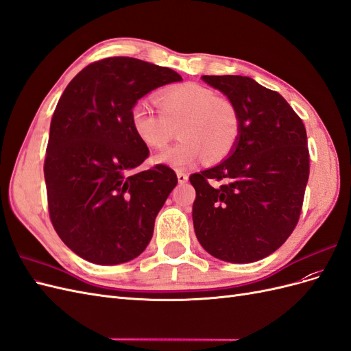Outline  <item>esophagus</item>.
Instances as JSON below:
<instances>
[{
  "mask_svg": "<svg viewBox=\"0 0 351 351\" xmlns=\"http://www.w3.org/2000/svg\"><path fill=\"white\" fill-rule=\"evenodd\" d=\"M177 180H178V183H186L187 180H189V176L186 174V173H183V171H177Z\"/></svg>",
  "mask_w": 351,
  "mask_h": 351,
  "instance_id": "obj_1",
  "label": "esophagus"
}]
</instances>
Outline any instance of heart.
<instances>
[{
	"instance_id": "b5f03b06",
	"label": "heart",
	"mask_w": 351,
	"mask_h": 351,
	"mask_svg": "<svg viewBox=\"0 0 351 351\" xmlns=\"http://www.w3.org/2000/svg\"><path fill=\"white\" fill-rule=\"evenodd\" d=\"M159 113L149 104L139 101L130 111L132 129L145 146L161 151L177 133V145L156 156L158 162L174 168L195 164L206 155L210 162L221 161L240 137V115L226 98L197 83H183L158 95Z\"/></svg>"
}]
</instances>
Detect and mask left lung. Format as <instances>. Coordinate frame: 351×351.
<instances>
[{
  "label": "left lung",
  "mask_w": 351,
  "mask_h": 351,
  "mask_svg": "<svg viewBox=\"0 0 351 351\" xmlns=\"http://www.w3.org/2000/svg\"><path fill=\"white\" fill-rule=\"evenodd\" d=\"M202 79L237 108L240 137L226 161L189 178L196 237L221 261H259L282 246L300 218L309 178L304 124L278 92L250 77Z\"/></svg>",
  "instance_id": "8db88e82"
}]
</instances>
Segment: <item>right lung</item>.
Returning <instances> with one entry per match:
<instances>
[{
  "label": "right lung",
  "instance_id": "right-lung-1",
  "mask_svg": "<svg viewBox=\"0 0 351 351\" xmlns=\"http://www.w3.org/2000/svg\"><path fill=\"white\" fill-rule=\"evenodd\" d=\"M180 80L168 67L110 57L84 67L62 92L44 174L52 226L80 258L124 263L149 244L177 176L162 164L137 171L149 149L136 137L130 111L146 93Z\"/></svg>",
  "mask_w": 351,
  "mask_h": 351
}]
</instances>
